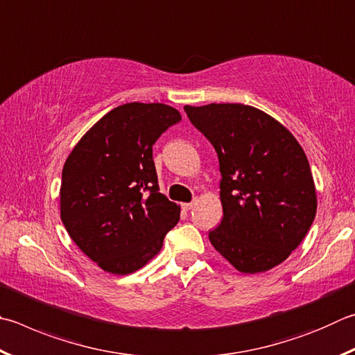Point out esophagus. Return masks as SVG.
Segmentation results:
<instances>
[{
	"label": "esophagus",
	"mask_w": 355,
	"mask_h": 355,
	"mask_svg": "<svg viewBox=\"0 0 355 355\" xmlns=\"http://www.w3.org/2000/svg\"><path fill=\"white\" fill-rule=\"evenodd\" d=\"M196 206V203L192 202V203H183V209H186V211H189V209H192Z\"/></svg>",
	"instance_id": "1"
}]
</instances>
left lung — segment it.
<instances>
[{
  "label": "left lung",
  "instance_id": "obj_1",
  "mask_svg": "<svg viewBox=\"0 0 355 355\" xmlns=\"http://www.w3.org/2000/svg\"><path fill=\"white\" fill-rule=\"evenodd\" d=\"M189 121L214 146L220 164L223 217L209 242L242 273L284 262L317 214L311 166L287 128L243 104L184 105Z\"/></svg>",
  "mask_w": 355,
  "mask_h": 355
}]
</instances>
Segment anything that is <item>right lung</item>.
<instances>
[{"instance_id":"right-lung-1","label":"right lung","mask_w":355,"mask_h":355,"mask_svg":"<svg viewBox=\"0 0 355 355\" xmlns=\"http://www.w3.org/2000/svg\"><path fill=\"white\" fill-rule=\"evenodd\" d=\"M180 121L171 105L130 102L102 116L68 155L60 218L104 272L128 275L144 267L178 223L180 206L158 191L152 146Z\"/></svg>"}]
</instances>
